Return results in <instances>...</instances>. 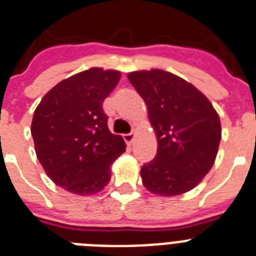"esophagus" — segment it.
<instances>
[{
  "label": "esophagus",
  "mask_w": 256,
  "mask_h": 256,
  "mask_svg": "<svg viewBox=\"0 0 256 256\" xmlns=\"http://www.w3.org/2000/svg\"><path fill=\"white\" fill-rule=\"evenodd\" d=\"M134 138H136V132H130V134H124V142L130 146V144H132V140H134Z\"/></svg>",
  "instance_id": "obj_1"
}]
</instances>
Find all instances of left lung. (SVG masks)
<instances>
[{"label": "left lung", "instance_id": "8db88e82", "mask_svg": "<svg viewBox=\"0 0 256 256\" xmlns=\"http://www.w3.org/2000/svg\"><path fill=\"white\" fill-rule=\"evenodd\" d=\"M128 78L148 106L158 142L156 158L140 168L144 186L162 196L192 190L218 154L222 136L218 112L194 85L172 73L140 70Z\"/></svg>", "mask_w": 256, "mask_h": 256}]
</instances>
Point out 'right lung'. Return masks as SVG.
<instances>
[{
	"instance_id": "right-lung-1",
	"label": "right lung",
	"mask_w": 256,
	"mask_h": 256,
	"mask_svg": "<svg viewBox=\"0 0 256 256\" xmlns=\"http://www.w3.org/2000/svg\"><path fill=\"white\" fill-rule=\"evenodd\" d=\"M120 80L100 68L74 74L46 92L32 120L36 154L57 186L77 195L104 190L112 164L124 152L120 136L112 134L102 102Z\"/></svg>"
}]
</instances>
